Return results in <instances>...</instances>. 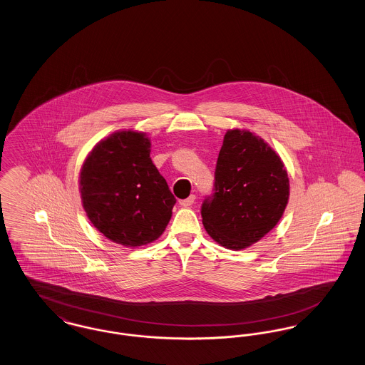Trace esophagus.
<instances>
[{"instance_id": "esophagus-1", "label": "esophagus", "mask_w": 365, "mask_h": 365, "mask_svg": "<svg viewBox=\"0 0 365 365\" xmlns=\"http://www.w3.org/2000/svg\"><path fill=\"white\" fill-rule=\"evenodd\" d=\"M194 201H195V195H194V194H191L190 197H187V198H185V200H180V201H179V204H180L182 207L187 208V207H191V205L194 204Z\"/></svg>"}]
</instances>
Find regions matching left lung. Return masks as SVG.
<instances>
[{"label":"left lung","instance_id":"8db88e82","mask_svg":"<svg viewBox=\"0 0 365 365\" xmlns=\"http://www.w3.org/2000/svg\"><path fill=\"white\" fill-rule=\"evenodd\" d=\"M213 194L202 225L213 241L241 250L278 225L289 201V178L274 149L247 130H228L219 152Z\"/></svg>","mask_w":365,"mask_h":365}]
</instances>
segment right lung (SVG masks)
<instances>
[{"label":"right lung","mask_w":365,"mask_h":365,"mask_svg":"<svg viewBox=\"0 0 365 365\" xmlns=\"http://www.w3.org/2000/svg\"><path fill=\"white\" fill-rule=\"evenodd\" d=\"M79 185L93 226L112 242L128 247L156 241L176 202L150 158V140L131 130L118 131L94 146Z\"/></svg>","instance_id":"add662e5"}]
</instances>
